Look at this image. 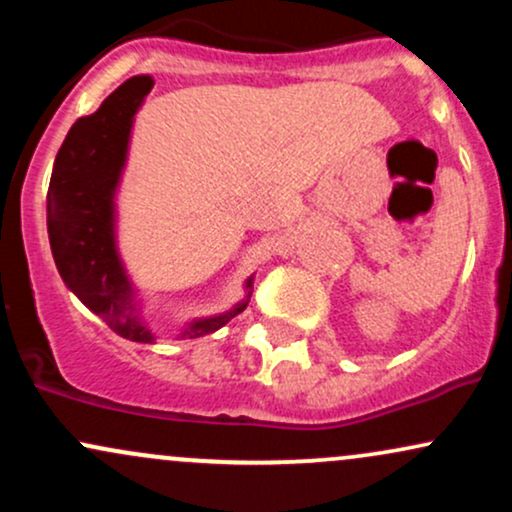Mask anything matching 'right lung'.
<instances>
[{
    "mask_svg": "<svg viewBox=\"0 0 512 512\" xmlns=\"http://www.w3.org/2000/svg\"><path fill=\"white\" fill-rule=\"evenodd\" d=\"M151 88V76H132L96 113L79 117L57 151L48 190V236L62 281L110 330L139 344H154L156 334L139 315L137 293L117 252L115 195L134 115ZM250 289L252 276L245 281L243 301L226 313L187 322L178 337L197 339L221 330L248 308Z\"/></svg>",
    "mask_w": 512,
    "mask_h": 512,
    "instance_id": "1",
    "label": "right lung"
}]
</instances>
